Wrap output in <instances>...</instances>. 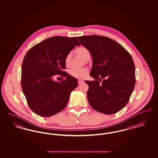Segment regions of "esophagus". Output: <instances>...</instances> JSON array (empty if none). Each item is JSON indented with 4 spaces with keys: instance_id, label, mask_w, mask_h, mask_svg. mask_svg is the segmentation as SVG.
<instances>
[{
    "instance_id": "34e87169",
    "label": "esophagus",
    "mask_w": 158,
    "mask_h": 158,
    "mask_svg": "<svg viewBox=\"0 0 158 158\" xmlns=\"http://www.w3.org/2000/svg\"><path fill=\"white\" fill-rule=\"evenodd\" d=\"M83 83H84V81H83L82 80H79V81H78V84H79V85H82Z\"/></svg>"
}]
</instances>
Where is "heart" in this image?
<instances>
[{"label": "heart", "mask_w": 158, "mask_h": 158, "mask_svg": "<svg viewBox=\"0 0 158 158\" xmlns=\"http://www.w3.org/2000/svg\"><path fill=\"white\" fill-rule=\"evenodd\" d=\"M76 52L78 55H79L83 59H85L86 57L90 56L89 50L85 47H80L76 50ZM71 58V53H69L65 58V63L66 66H68L70 63V60ZM88 70L86 68H72L69 71V73L71 76L75 77L82 78L85 77L88 74Z\"/></svg>", "instance_id": "obj_1"}]
</instances>
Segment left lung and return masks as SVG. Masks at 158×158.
<instances>
[{
    "label": "left lung",
    "mask_w": 158,
    "mask_h": 158,
    "mask_svg": "<svg viewBox=\"0 0 158 158\" xmlns=\"http://www.w3.org/2000/svg\"><path fill=\"white\" fill-rule=\"evenodd\" d=\"M77 38L93 60L90 76L95 80L85 81L89 86V104L105 114L120 111L127 104L135 85V66L131 55L110 38L97 35Z\"/></svg>",
    "instance_id": "left-lung-1"
}]
</instances>
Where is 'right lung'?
Listing matches in <instances>:
<instances>
[{"instance_id": "1", "label": "right lung", "mask_w": 158, "mask_h": 158, "mask_svg": "<svg viewBox=\"0 0 158 158\" xmlns=\"http://www.w3.org/2000/svg\"><path fill=\"white\" fill-rule=\"evenodd\" d=\"M80 45L76 37L56 36L33 46L27 53L22 64L21 86L34 113L48 117L66 106L71 92L78 83L76 78L63 71L65 58ZM56 74L66 79L55 81L53 77Z\"/></svg>"}]
</instances>
